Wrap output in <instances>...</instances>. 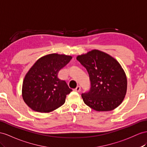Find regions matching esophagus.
<instances>
[{
	"mask_svg": "<svg viewBox=\"0 0 147 147\" xmlns=\"http://www.w3.org/2000/svg\"><path fill=\"white\" fill-rule=\"evenodd\" d=\"M74 91H76V92H80L81 91V87H80V86H77L76 89H74Z\"/></svg>",
	"mask_w": 147,
	"mask_h": 147,
	"instance_id": "1",
	"label": "esophagus"
}]
</instances>
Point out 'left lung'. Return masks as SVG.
<instances>
[{"label": "left lung", "mask_w": 147, "mask_h": 147, "mask_svg": "<svg viewBox=\"0 0 147 147\" xmlns=\"http://www.w3.org/2000/svg\"><path fill=\"white\" fill-rule=\"evenodd\" d=\"M87 70L91 88L82 94L84 102L96 111H110L122 102L127 81L119 63L106 53L93 50L76 58Z\"/></svg>", "instance_id": "obj_1"}]
</instances>
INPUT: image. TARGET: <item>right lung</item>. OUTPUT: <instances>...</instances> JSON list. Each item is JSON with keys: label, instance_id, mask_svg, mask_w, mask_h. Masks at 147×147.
<instances>
[{"label": "right lung", "instance_id": "right-lung-1", "mask_svg": "<svg viewBox=\"0 0 147 147\" xmlns=\"http://www.w3.org/2000/svg\"><path fill=\"white\" fill-rule=\"evenodd\" d=\"M71 59L72 56L65 55H47L29 69L22 85V97L32 110L50 112L65 102L66 95L72 90L65 81L59 80L58 73Z\"/></svg>", "mask_w": 147, "mask_h": 147}]
</instances>
